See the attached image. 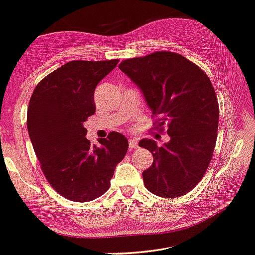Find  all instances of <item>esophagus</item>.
Returning a JSON list of instances; mask_svg holds the SVG:
<instances>
[{"instance_id":"34e87169","label":"esophagus","mask_w":255,"mask_h":255,"mask_svg":"<svg viewBox=\"0 0 255 255\" xmlns=\"http://www.w3.org/2000/svg\"><path fill=\"white\" fill-rule=\"evenodd\" d=\"M129 148H130V150L132 149H136L138 148V142L135 139H129Z\"/></svg>"}]
</instances>
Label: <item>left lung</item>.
Listing matches in <instances>:
<instances>
[{
	"label": "left lung",
	"instance_id": "1",
	"mask_svg": "<svg viewBox=\"0 0 255 255\" xmlns=\"http://www.w3.org/2000/svg\"><path fill=\"white\" fill-rule=\"evenodd\" d=\"M119 69L140 88L152 110L155 129L166 131L169 142L161 147L142 139L154 161L143 170L148 191L157 196L185 195L204 177L214 152L220 108L210 78L183 55L156 51L124 60Z\"/></svg>",
	"mask_w": 255,
	"mask_h": 255
}]
</instances>
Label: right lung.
<instances>
[{
  "label": "right lung",
  "mask_w": 255,
  "mask_h": 255,
  "mask_svg": "<svg viewBox=\"0 0 255 255\" xmlns=\"http://www.w3.org/2000/svg\"><path fill=\"white\" fill-rule=\"evenodd\" d=\"M119 60H75L44 77L27 107V131L41 169L55 192L73 202H89L108 191L115 168L126 156L127 138L110 132L87 139L83 123L96 112L94 94Z\"/></svg>",
  "instance_id": "add662e5"
}]
</instances>
